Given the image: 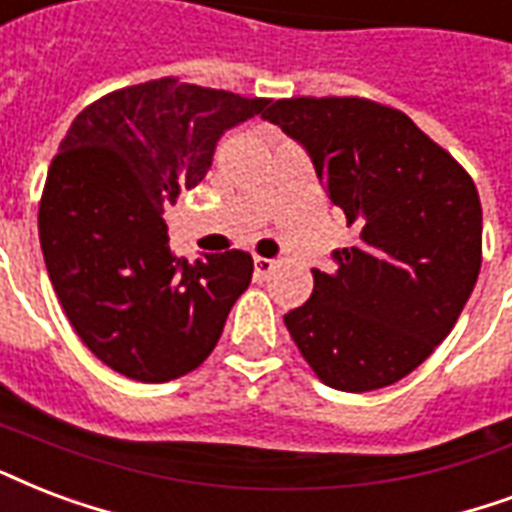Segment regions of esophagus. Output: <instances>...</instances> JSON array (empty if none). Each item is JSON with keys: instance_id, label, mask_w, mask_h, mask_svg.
I'll list each match as a JSON object with an SVG mask.
<instances>
[{"instance_id": "1", "label": "esophagus", "mask_w": 512, "mask_h": 512, "mask_svg": "<svg viewBox=\"0 0 512 512\" xmlns=\"http://www.w3.org/2000/svg\"><path fill=\"white\" fill-rule=\"evenodd\" d=\"M273 268H276V263H273V260H268V257H255V276H257V279H268Z\"/></svg>"}]
</instances>
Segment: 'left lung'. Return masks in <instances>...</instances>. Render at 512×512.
Returning a JSON list of instances; mask_svg holds the SVG:
<instances>
[{
	"instance_id": "left-lung-1",
	"label": "left lung",
	"mask_w": 512,
	"mask_h": 512,
	"mask_svg": "<svg viewBox=\"0 0 512 512\" xmlns=\"http://www.w3.org/2000/svg\"><path fill=\"white\" fill-rule=\"evenodd\" d=\"M268 123L298 142L357 230L314 268V292L284 314L322 381L373 392L427 360L481 271V198L467 171L411 117L368 99L273 101Z\"/></svg>"
}]
</instances>
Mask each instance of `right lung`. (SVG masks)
I'll return each mask as SVG.
<instances>
[{
  "label": "right lung",
  "instance_id": "right-lung-1",
  "mask_svg": "<svg viewBox=\"0 0 512 512\" xmlns=\"http://www.w3.org/2000/svg\"><path fill=\"white\" fill-rule=\"evenodd\" d=\"M268 104L163 77L74 117L50 163L39 244L64 314L120 376L171 381L220 341L252 257H177L163 212L206 177L222 134Z\"/></svg>",
  "mask_w": 512,
  "mask_h": 512
}]
</instances>
